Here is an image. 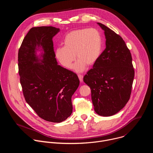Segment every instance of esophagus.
Segmentation results:
<instances>
[{
	"label": "esophagus",
	"instance_id": "34e87169",
	"mask_svg": "<svg viewBox=\"0 0 153 153\" xmlns=\"http://www.w3.org/2000/svg\"><path fill=\"white\" fill-rule=\"evenodd\" d=\"M78 77H79V79L80 80V82H83V76L82 75H81V74H79Z\"/></svg>",
	"mask_w": 153,
	"mask_h": 153
}]
</instances>
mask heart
I'll return each instance as SVG.
<instances>
[{"instance_id":"b5f03b06","label":"heart","mask_w":153,"mask_h":153,"mask_svg":"<svg viewBox=\"0 0 153 153\" xmlns=\"http://www.w3.org/2000/svg\"><path fill=\"white\" fill-rule=\"evenodd\" d=\"M63 47L56 49L55 56L65 68L70 69L76 59L73 68L77 73L83 72L88 66L96 63L100 56L102 40L100 33L94 28L79 29L64 36Z\"/></svg>"}]
</instances>
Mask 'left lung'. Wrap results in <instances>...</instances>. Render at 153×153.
<instances>
[{
	"mask_svg": "<svg viewBox=\"0 0 153 153\" xmlns=\"http://www.w3.org/2000/svg\"><path fill=\"white\" fill-rule=\"evenodd\" d=\"M104 31L106 48L83 77L90 87L96 113L111 116L128 102L134 77L132 57L123 39L105 25L97 23Z\"/></svg>",
	"mask_w": 153,
	"mask_h": 153,
	"instance_id": "8db88e82",
	"label": "left lung"
}]
</instances>
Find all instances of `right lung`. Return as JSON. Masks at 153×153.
Masks as SVG:
<instances>
[{"label": "right lung", "mask_w": 153, "mask_h": 153, "mask_svg": "<svg viewBox=\"0 0 153 153\" xmlns=\"http://www.w3.org/2000/svg\"><path fill=\"white\" fill-rule=\"evenodd\" d=\"M59 28L33 27L18 53L20 82L26 102L47 121L60 123L73 112L71 97L79 85L76 74L57 65L53 37ZM41 48L40 59L36 51Z\"/></svg>", "instance_id": "right-lung-1"}]
</instances>
